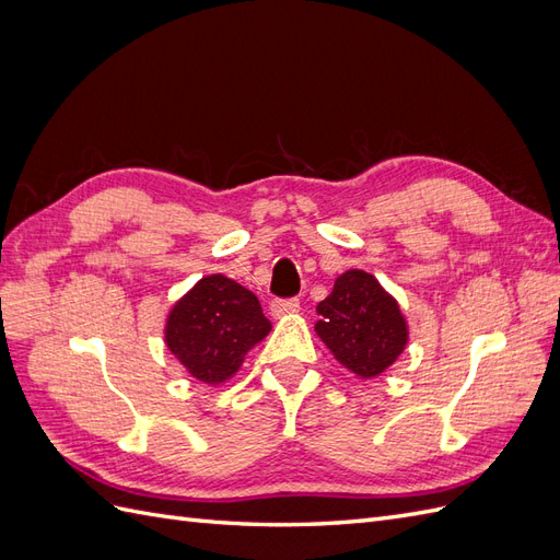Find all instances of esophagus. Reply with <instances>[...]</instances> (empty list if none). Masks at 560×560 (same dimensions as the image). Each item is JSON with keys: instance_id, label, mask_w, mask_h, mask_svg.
I'll return each mask as SVG.
<instances>
[{"instance_id": "obj_1", "label": "esophagus", "mask_w": 560, "mask_h": 560, "mask_svg": "<svg viewBox=\"0 0 560 560\" xmlns=\"http://www.w3.org/2000/svg\"><path fill=\"white\" fill-rule=\"evenodd\" d=\"M294 313H299V299L270 301V315L273 317H284V315H294Z\"/></svg>"}]
</instances>
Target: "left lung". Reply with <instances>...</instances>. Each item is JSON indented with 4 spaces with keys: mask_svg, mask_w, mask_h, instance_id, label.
<instances>
[{
    "mask_svg": "<svg viewBox=\"0 0 560 560\" xmlns=\"http://www.w3.org/2000/svg\"><path fill=\"white\" fill-rule=\"evenodd\" d=\"M317 315L315 334L322 343L360 378L381 376L409 343V325L397 299L360 268L336 278L331 294L317 303Z\"/></svg>",
    "mask_w": 560,
    "mask_h": 560,
    "instance_id": "obj_1",
    "label": "left lung"
}]
</instances>
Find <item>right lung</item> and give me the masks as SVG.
I'll return each mask as SVG.
<instances>
[{"label": "right lung", "instance_id": "add662e5", "mask_svg": "<svg viewBox=\"0 0 560 560\" xmlns=\"http://www.w3.org/2000/svg\"><path fill=\"white\" fill-rule=\"evenodd\" d=\"M268 331L259 299L214 273L200 278L167 313L165 346L196 381L219 385L238 374L245 354Z\"/></svg>", "mask_w": 560, "mask_h": 560}]
</instances>
